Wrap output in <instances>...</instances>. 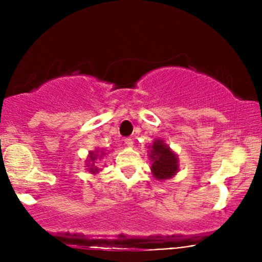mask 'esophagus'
<instances>
[{"label":"esophagus","mask_w":262,"mask_h":262,"mask_svg":"<svg viewBox=\"0 0 262 262\" xmlns=\"http://www.w3.org/2000/svg\"><path fill=\"white\" fill-rule=\"evenodd\" d=\"M124 142H125V144L128 147H133L134 142H133V139H132V138H125V139H124Z\"/></svg>","instance_id":"esophagus-1"}]
</instances>
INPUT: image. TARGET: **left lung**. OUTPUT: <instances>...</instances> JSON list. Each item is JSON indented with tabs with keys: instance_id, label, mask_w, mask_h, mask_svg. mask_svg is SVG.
<instances>
[{
	"instance_id": "8db88e82",
	"label": "left lung",
	"mask_w": 262,
	"mask_h": 262,
	"mask_svg": "<svg viewBox=\"0 0 262 262\" xmlns=\"http://www.w3.org/2000/svg\"><path fill=\"white\" fill-rule=\"evenodd\" d=\"M149 158L152 161L150 171L157 180H167L176 175L179 170V160L176 153L162 141L156 139L149 147Z\"/></svg>"
}]
</instances>
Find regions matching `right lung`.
<instances>
[{"label":"right lung","instance_id":"right-lung-1","mask_svg":"<svg viewBox=\"0 0 262 262\" xmlns=\"http://www.w3.org/2000/svg\"><path fill=\"white\" fill-rule=\"evenodd\" d=\"M105 153L104 152H101V155H99V149H96V150H92V152H90V156H89V162H87V167H90L89 168V171L90 172H92V173H96V172H99V168L96 167V166H95V161L97 160V157H100L101 158L102 156H104ZM91 162L92 165H89L88 163Z\"/></svg>","mask_w":262,"mask_h":262}]
</instances>
